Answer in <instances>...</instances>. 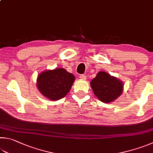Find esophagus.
Wrapping results in <instances>:
<instances>
[{"mask_svg":"<svg viewBox=\"0 0 153 153\" xmlns=\"http://www.w3.org/2000/svg\"><path fill=\"white\" fill-rule=\"evenodd\" d=\"M79 78L81 79H83V80H85L87 77H86V76H85V75H80Z\"/></svg>","mask_w":153,"mask_h":153,"instance_id":"34e87169","label":"esophagus"}]
</instances>
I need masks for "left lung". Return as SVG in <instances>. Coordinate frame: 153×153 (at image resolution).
Returning a JSON list of instances; mask_svg holds the SVG:
<instances>
[{
  "instance_id": "obj_1",
  "label": "left lung",
  "mask_w": 153,
  "mask_h": 153,
  "mask_svg": "<svg viewBox=\"0 0 153 153\" xmlns=\"http://www.w3.org/2000/svg\"><path fill=\"white\" fill-rule=\"evenodd\" d=\"M94 94L104 103L112 102L123 91V82L105 71H99L90 82Z\"/></svg>"
}]
</instances>
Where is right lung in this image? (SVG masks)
Returning <instances> with one entry per match:
<instances>
[{
  "label": "right lung",
  "instance_id": "right-lung-1",
  "mask_svg": "<svg viewBox=\"0 0 153 153\" xmlns=\"http://www.w3.org/2000/svg\"><path fill=\"white\" fill-rule=\"evenodd\" d=\"M75 81V76L64 68L47 69L38 75L37 87L45 98L56 101L67 95Z\"/></svg>",
  "mask_w": 153,
  "mask_h": 153
}]
</instances>
